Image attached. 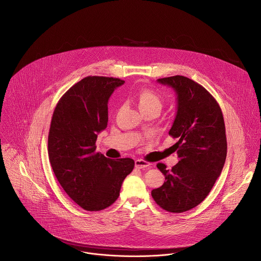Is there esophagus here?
Returning a JSON list of instances; mask_svg holds the SVG:
<instances>
[{
  "instance_id": "esophagus-1",
  "label": "esophagus",
  "mask_w": 261,
  "mask_h": 261,
  "mask_svg": "<svg viewBox=\"0 0 261 261\" xmlns=\"http://www.w3.org/2000/svg\"><path fill=\"white\" fill-rule=\"evenodd\" d=\"M135 166H136V168H138V169H145V168H149V167H150V164L148 163V162H146V161H144V160L139 159V160H136Z\"/></svg>"
}]
</instances>
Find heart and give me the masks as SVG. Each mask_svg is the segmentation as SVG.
<instances>
[{"label":"heart","mask_w":261,"mask_h":261,"mask_svg":"<svg viewBox=\"0 0 261 261\" xmlns=\"http://www.w3.org/2000/svg\"><path fill=\"white\" fill-rule=\"evenodd\" d=\"M138 101L141 111L147 109H155L160 111L163 105L162 97L155 91L149 88H144L139 92Z\"/></svg>","instance_id":"1"}]
</instances>
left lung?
I'll list each match as a JSON object with an SVG mask.
<instances>
[{"label": "left lung", "instance_id": "obj_1", "mask_svg": "<svg viewBox=\"0 0 261 261\" xmlns=\"http://www.w3.org/2000/svg\"><path fill=\"white\" fill-rule=\"evenodd\" d=\"M177 94V113L169 135L179 162L172 170L159 163L165 183L151 191L166 211L182 213L198 206L210 193L223 169L227 141L223 114L215 98L199 83L181 76L158 79Z\"/></svg>", "mask_w": 261, "mask_h": 261}]
</instances>
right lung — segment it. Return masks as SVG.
Masks as SVG:
<instances>
[{
    "instance_id": "1",
    "label": "right lung",
    "mask_w": 261,
    "mask_h": 261,
    "mask_svg": "<svg viewBox=\"0 0 261 261\" xmlns=\"http://www.w3.org/2000/svg\"><path fill=\"white\" fill-rule=\"evenodd\" d=\"M123 80L87 76L58 101L48 136V154L59 184L87 211L110 207L134 170L133 159L112 160L95 151L97 135L107 128L108 103Z\"/></svg>"
}]
</instances>
